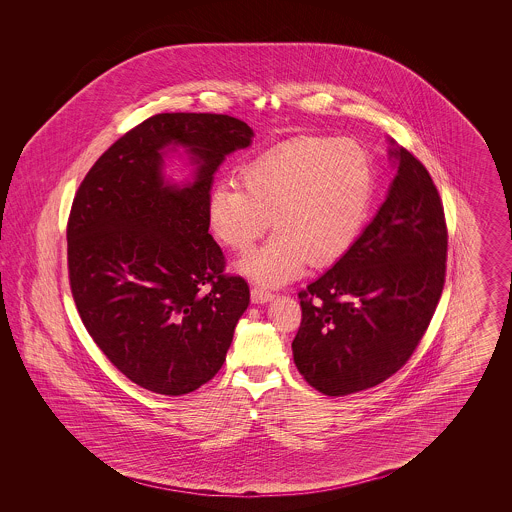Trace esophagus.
I'll list each match as a JSON object with an SVG mask.
<instances>
[{"label":"esophagus","instance_id":"obj_1","mask_svg":"<svg viewBox=\"0 0 512 512\" xmlns=\"http://www.w3.org/2000/svg\"><path fill=\"white\" fill-rule=\"evenodd\" d=\"M274 295L272 293L267 292V290H263V288H251V301L253 303H267L270 301Z\"/></svg>","mask_w":512,"mask_h":512}]
</instances>
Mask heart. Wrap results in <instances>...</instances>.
<instances>
[{
    "mask_svg": "<svg viewBox=\"0 0 512 512\" xmlns=\"http://www.w3.org/2000/svg\"><path fill=\"white\" fill-rule=\"evenodd\" d=\"M240 184L213 188L209 226L220 244L245 251L272 220L274 236L240 259L238 270L280 286L307 263L334 265L357 242L374 195V163L351 138L303 136L251 159Z\"/></svg>",
    "mask_w": 512,
    "mask_h": 512,
    "instance_id": "1",
    "label": "heart"
}]
</instances>
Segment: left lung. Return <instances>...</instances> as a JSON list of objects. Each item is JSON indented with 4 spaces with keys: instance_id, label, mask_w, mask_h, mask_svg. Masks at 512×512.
Masks as SVG:
<instances>
[{
    "instance_id": "obj_1",
    "label": "left lung",
    "mask_w": 512,
    "mask_h": 512,
    "mask_svg": "<svg viewBox=\"0 0 512 512\" xmlns=\"http://www.w3.org/2000/svg\"><path fill=\"white\" fill-rule=\"evenodd\" d=\"M397 174L353 247L299 292L293 361L315 390L341 397L405 365L436 313L445 284L447 224L426 167L391 140Z\"/></svg>"
}]
</instances>
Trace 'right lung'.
Returning <instances> with one entry per match:
<instances>
[{
	"label": "right lung",
	"mask_w": 512,
	"mask_h": 512,
	"mask_svg": "<svg viewBox=\"0 0 512 512\" xmlns=\"http://www.w3.org/2000/svg\"><path fill=\"white\" fill-rule=\"evenodd\" d=\"M251 138L228 115H153L99 157L74 195L67 261L78 315L105 357L153 393L207 384L249 305L244 278L224 274L207 203L224 157ZM178 145L196 165L182 187L162 176Z\"/></svg>",
	"instance_id": "add662e5"
}]
</instances>
